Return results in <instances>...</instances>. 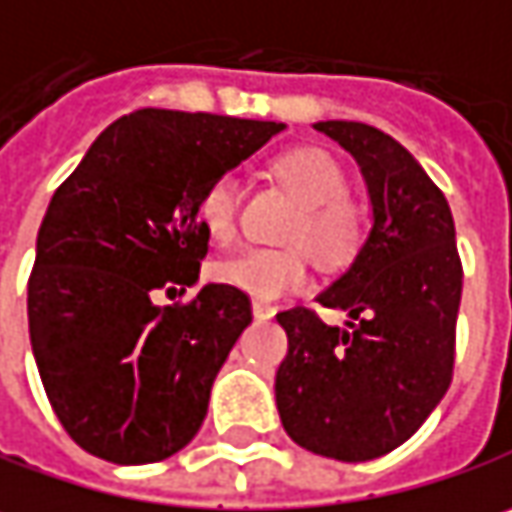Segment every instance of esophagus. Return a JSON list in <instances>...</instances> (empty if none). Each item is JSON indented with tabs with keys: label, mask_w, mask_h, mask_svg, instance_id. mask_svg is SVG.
Instances as JSON below:
<instances>
[{
	"label": "esophagus",
	"mask_w": 512,
	"mask_h": 512,
	"mask_svg": "<svg viewBox=\"0 0 512 512\" xmlns=\"http://www.w3.org/2000/svg\"><path fill=\"white\" fill-rule=\"evenodd\" d=\"M252 313H255V318H260V321H266V318H272L278 313V307L269 304V301H263V298H255V301H252Z\"/></svg>",
	"instance_id": "34e87169"
}]
</instances>
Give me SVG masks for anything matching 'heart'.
<instances>
[{
  "instance_id": "obj_1",
  "label": "heart",
  "mask_w": 512,
  "mask_h": 512,
  "mask_svg": "<svg viewBox=\"0 0 512 512\" xmlns=\"http://www.w3.org/2000/svg\"><path fill=\"white\" fill-rule=\"evenodd\" d=\"M275 176L301 202L289 240L310 249L324 266H345L365 243V217L347 199L342 165L321 147H295L272 162ZM240 188L234 176H217L196 202V217L214 243H228L237 231ZM220 284L237 286L257 298H278L307 284V257L301 249H243L214 263Z\"/></svg>"
}]
</instances>
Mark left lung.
Listing matches in <instances>:
<instances>
[{
	"label": "left lung",
	"instance_id": "1",
	"mask_svg": "<svg viewBox=\"0 0 512 512\" xmlns=\"http://www.w3.org/2000/svg\"><path fill=\"white\" fill-rule=\"evenodd\" d=\"M316 130L362 167L374 228L318 295L321 307L345 310V327L301 304L278 313L289 350L275 400L298 446L356 464L403 446L449 391L464 266L446 196L400 141L359 121Z\"/></svg>",
	"mask_w": 512,
	"mask_h": 512
}]
</instances>
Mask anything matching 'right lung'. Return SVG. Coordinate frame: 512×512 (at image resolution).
Returning <instances> with one entry per match:
<instances>
[{
    "label": "right lung",
    "mask_w": 512,
    "mask_h": 512,
    "mask_svg": "<svg viewBox=\"0 0 512 512\" xmlns=\"http://www.w3.org/2000/svg\"><path fill=\"white\" fill-rule=\"evenodd\" d=\"M284 124L138 109L54 191L28 278V333L66 435L112 464H156L199 432L211 385L252 321L243 289L205 284L196 202Z\"/></svg>",
    "instance_id": "add662e5"
}]
</instances>
